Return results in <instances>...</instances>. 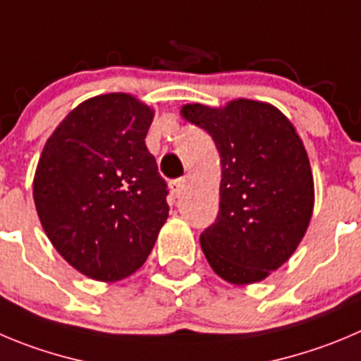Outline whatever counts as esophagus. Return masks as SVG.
<instances>
[{"mask_svg": "<svg viewBox=\"0 0 361 361\" xmlns=\"http://www.w3.org/2000/svg\"><path fill=\"white\" fill-rule=\"evenodd\" d=\"M185 185H187V180H185V178H178V180L171 181V190H173L174 196H180L181 192H183Z\"/></svg>", "mask_w": 361, "mask_h": 361, "instance_id": "obj_1", "label": "esophagus"}]
</instances>
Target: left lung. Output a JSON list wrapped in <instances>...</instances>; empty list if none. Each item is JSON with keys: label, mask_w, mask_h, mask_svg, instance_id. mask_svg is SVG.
Returning a JSON list of instances; mask_svg holds the SVG:
<instances>
[{"label": "left lung", "mask_w": 361, "mask_h": 361, "mask_svg": "<svg viewBox=\"0 0 361 361\" xmlns=\"http://www.w3.org/2000/svg\"><path fill=\"white\" fill-rule=\"evenodd\" d=\"M192 124L221 153V203L201 233L210 267L235 285L262 281L299 245L313 210V178L299 135L272 104L231 101L224 109L187 104Z\"/></svg>", "instance_id": "obj_1"}]
</instances>
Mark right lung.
<instances>
[{
	"label": "right lung",
	"mask_w": 361,
	"mask_h": 361,
	"mask_svg": "<svg viewBox=\"0 0 361 361\" xmlns=\"http://www.w3.org/2000/svg\"><path fill=\"white\" fill-rule=\"evenodd\" d=\"M153 110L128 94L92 97L60 123L33 180L42 228L82 274L117 281L149 257L169 188L146 147Z\"/></svg>",
	"instance_id": "right-lung-1"
}]
</instances>
